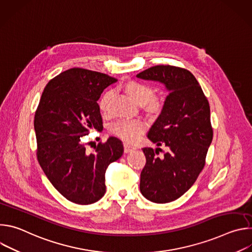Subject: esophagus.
Wrapping results in <instances>:
<instances>
[{
    "label": "esophagus",
    "instance_id": "esophagus-1",
    "mask_svg": "<svg viewBox=\"0 0 252 252\" xmlns=\"http://www.w3.org/2000/svg\"><path fill=\"white\" fill-rule=\"evenodd\" d=\"M124 149H125V153H126V154H128V153H130V152H132V151L135 150L134 147H131V146H129V145H126V143H125V145H124Z\"/></svg>",
    "mask_w": 252,
    "mask_h": 252
}]
</instances>
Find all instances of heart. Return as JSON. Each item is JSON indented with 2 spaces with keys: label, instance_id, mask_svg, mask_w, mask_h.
Returning <instances> with one entry per match:
<instances>
[{
  "label": "heart",
  "instance_id": "heart-1",
  "mask_svg": "<svg viewBox=\"0 0 252 252\" xmlns=\"http://www.w3.org/2000/svg\"><path fill=\"white\" fill-rule=\"evenodd\" d=\"M125 90L134 101L138 104H142L146 110L150 112H157L159 110L160 102L154 96V88L148 84L132 81L125 86ZM113 94V90H107L99 98L98 106L102 113L109 111V103ZM146 127V123L139 119L124 118L118 120L111 126V132L127 143H133L140 138L142 133L145 132Z\"/></svg>",
  "mask_w": 252,
  "mask_h": 252
}]
</instances>
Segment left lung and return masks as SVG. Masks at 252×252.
I'll list each match as a JSON object with an SVG mask.
<instances>
[{"label":"left lung","mask_w":252,"mask_h":252,"mask_svg":"<svg viewBox=\"0 0 252 252\" xmlns=\"http://www.w3.org/2000/svg\"><path fill=\"white\" fill-rule=\"evenodd\" d=\"M136 78L163 84L168 91L161 113L149 130L148 137L168 152L143 148L147 162L140 173L139 189L156 203L173 201L195 183L205 164L212 140L209 103L189 70L173 65L152 66Z\"/></svg>","instance_id":"obj_1"}]
</instances>
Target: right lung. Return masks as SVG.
Wrapping results in <instances>:
<instances>
[{"label": "right lung", "mask_w": 252, "mask_h": 252, "mask_svg": "<svg viewBox=\"0 0 252 252\" xmlns=\"http://www.w3.org/2000/svg\"><path fill=\"white\" fill-rule=\"evenodd\" d=\"M116 82L98 71L69 68L48 83L35 111L38 161L54 188L74 203L100 199L107 166L124 154L122 141L115 136L94 146L92 153L83 142L92 129H102L96 101Z\"/></svg>", "instance_id": "1"}]
</instances>
